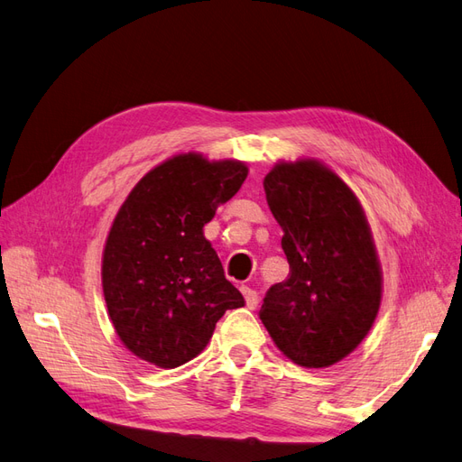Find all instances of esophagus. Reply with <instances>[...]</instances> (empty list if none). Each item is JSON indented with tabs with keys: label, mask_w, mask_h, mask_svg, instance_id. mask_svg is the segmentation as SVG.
I'll list each match as a JSON object with an SVG mask.
<instances>
[{
	"label": "esophagus",
	"mask_w": 462,
	"mask_h": 462,
	"mask_svg": "<svg viewBox=\"0 0 462 462\" xmlns=\"http://www.w3.org/2000/svg\"><path fill=\"white\" fill-rule=\"evenodd\" d=\"M241 291H243V295H245V300H246L248 309L254 310L256 306H258V292H256L253 287H248V285H243Z\"/></svg>",
	"instance_id": "34e87169"
}]
</instances>
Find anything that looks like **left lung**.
Here are the masks:
<instances>
[{"mask_svg": "<svg viewBox=\"0 0 462 462\" xmlns=\"http://www.w3.org/2000/svg\"><path fill=\"white\" fill-rule=\"evenodd\" d=\"M283 227L289 277L268 289L260 319L279 351L326 368L366 337L382 300V272L362 206L318 162L279 163L263 179Z\"/></svg>", "mask_w": 462, "mask_h": 462, "instance_id": "obj_1", "label": "left lung"}]
</instances>
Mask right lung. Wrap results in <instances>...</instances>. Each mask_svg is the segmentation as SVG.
<instances>
[{
    "label": "right lung",
    "mask_w": 462,
    "mask_h": 462,
    "mask_svg": "<svg viewBox=\"0 0 462 462\" xmlns=\"http://www.w3.org/2000/svg\"><path fill=\"white\" fill-rule=\"evenodd\" d=\"M241 162L209 163L197 153L144 175L107 235L104 297L119 339L160 368L200 355L227 310L245 299L227 282L202 227L246 179Z\"/></svg>",
    "instance_id": "1"
}]
</instances>
